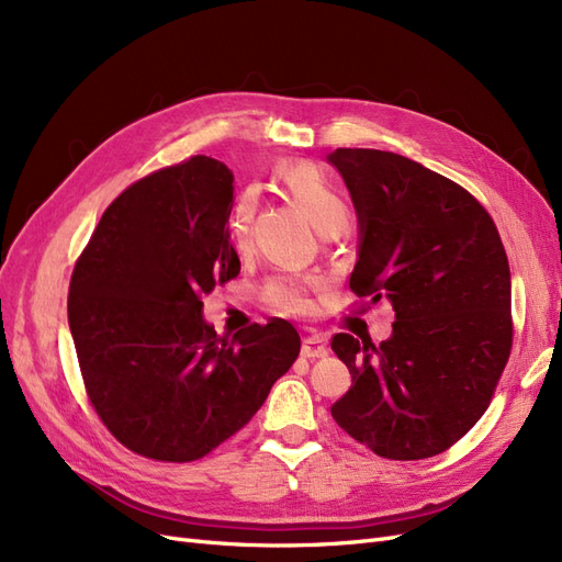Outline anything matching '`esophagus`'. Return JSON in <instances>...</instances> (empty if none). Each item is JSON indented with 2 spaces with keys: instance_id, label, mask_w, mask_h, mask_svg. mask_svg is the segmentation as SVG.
Listing matches in <instances>:
<instances>
[{
  "instance_id": "1",
  "label": "esophagus",
  "mask_w": 562,
  "mask_h": 562,
  "mask_svg": "<svg viewBox=\"0 0 562 562\" xmlns=\"http://www.w3.org/2000/svg\"><path fill=\"white\" fill-rule=\"evenodd\" d=\"M302 356L304 359H323V356H328V347L323 342L321 335H307L302 339Z\"/></svg>"
}]
</instances>
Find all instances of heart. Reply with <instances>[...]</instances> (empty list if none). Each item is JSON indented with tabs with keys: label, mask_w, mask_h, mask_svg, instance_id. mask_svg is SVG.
I'll return each mask as SVG.
<instances>
[{
	"label": "heart",
	"mask_w": 562,
	"mask_h": 562,
	"mask_svg": "<svg viewBox=\"0 0 562 562\" xmlns=\"http://www.w3.org/2000/svg\"><path fill=\"white\" fill-rule=\"evenodd\" d=\"M281 182L285 190L293 194L312 217V223L321 234H337L342 232L349 220V203L345 194L328 180V176L321 171L318 166L310 161H295L285 164L281 171ZM258 211V192L246 190L229 215V239L236 250H246L250 246V232H252V217ZM318 288V279L310 274H279L271 277L265 285L262 297L269 310L279 314L300 316L307 314L314 307V291Z\"/></svg>",
	"instance_id": "heart-1"
}]
</instances>
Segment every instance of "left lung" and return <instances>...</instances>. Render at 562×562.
<instances>
[{
	"mask_svg": "<svg viewBox=\"0 0 562 562\" xmlns=\"http://www.w3.org/2000/svg\"><path fill=\"white\" fill-rule=\"evenodd\" d=\"M328 161L359 215L349 288L396 312L380 347L333 337L351 372L333 419L386 459L440 454L483 417L514 345L497 225L462 184L394 151L339 147Z\"/></svg>",
	"mask_w": 562,
	"mask_h": 562,
	"instance_id": "obj_1",
	"label": "left lung"
}]
</instances>
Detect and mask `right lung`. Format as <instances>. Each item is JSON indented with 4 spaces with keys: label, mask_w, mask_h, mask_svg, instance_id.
<instances>
[{
    "label": "right lung",
    "mask_w": 562,
    "mask_h": 562,
    "mask_svg": "<svg viewBox=\"0 0 562 562\" xmlns=\"http://www.w3.org/2000/svg\"><path fill=\"white\" fill-rule=\"evenodd\" d=\"M234 176L192 157L131 184L100 217L70 279L83 386L108 431L157 462H194L244 429L300 353L283 318L217 335L201 316L239 277Z\"/></svg>",
    "instance_id": "right-lung-1"
}]
</instances>
